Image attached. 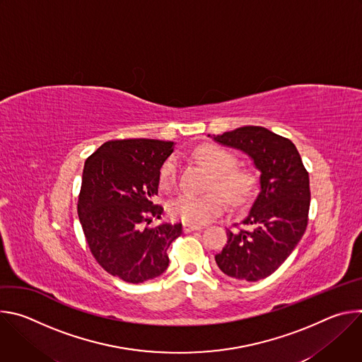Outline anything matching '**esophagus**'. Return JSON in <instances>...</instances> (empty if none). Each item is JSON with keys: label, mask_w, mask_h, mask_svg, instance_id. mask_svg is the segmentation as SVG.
I'll list each match as a JSON object with an SVG mask.
<instances>
[{"label": "esophagus", "mask_w": 362, "mask_h": 362, "mask_svg": "<svg viewBox=\"0 0 362 362\" xmlns=\"http://www.w3.org/2000/svg\"><path fill=\"white\" fill-rule=\"evenodd\" d=\"M202 228L200 226H196V225H189V223H185L183 225V232L185 233H189V232H193V230H200Z\"/></svg>", "instance_id": "34e87169"}]
</instances>
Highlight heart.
<instances>
[{
  "label": "heart",
  "instance_id": "b5f03b06",
  "mask_svg": "<svg viewBox=\"0 0 362 362\" xmlns=\"http://www.w3.org/2000/svg\"><path fill=\"white\" fill-rule=\"evenodd\" d=\"M194 158L212 172L209 189L204 194L182 193L169 204L170 216L189 225H203L216 218L225 209V194L232 204H242L252 193L255 180L243 169L235 168L236 159L230 151L215 144H204L194 150ZM177 173L175 158H169L160 168L159 183L163 190L172 189ZM221 189L224 194L218 192Z\"/></svg>",
  "mask_w": 362,
  "mask_h": 362
}]
</instances>
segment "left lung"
Instances as JSON below:
<instances>
[{
    "label": "left lung",
    "mask_w": 362,
    "mask_h": 362,
    "mask_svg": "<svg viewBox=\"0 0 362 362\" xmlns=\"http://www.w3.org/2000/svg\"><path fill=\"white\" fill-rule=\"evenodd\" d=\"M208 136L247 154L259 172V193L242 221L249 230H228V243L215 256L226 276L256 282L274 274L303 236L309 176L295 144L265 127L243 126Z\"/></svg>",
    "instance_id": "1"
}]
</instances>
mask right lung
Segmentation results:
<instances>
[{"label":"right lung","instance_id":"1","mask_svg":"<svg viewBox=\"0 0 362 362\" xmlns=\"http://www.w3.org/2000/svg\"><path fill=\"white\" fill-rule=\"evenodd\" d=\"M173 141L154 139L112 140L84 163L78 194V219L98 265L129 284L160 276L169 267L168 247L182 235V223L162 222L159 172L173 153Z\"/></svg>","mask_w":362,"mask_h":362}]
</instances>
